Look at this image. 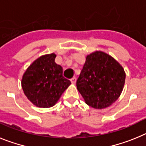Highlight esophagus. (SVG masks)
<instances>
[{
  "mask_svg": "<svg viewBox=\"0 0 146 146\" xmlns=\"http://www.w3.org/2000/svg\"><path fill=\"white\" fill-rule=\"evenodd\" d=\"M70 82H71L73 84H75L76 82V77H73V78L70 79Z\"/></svg>",
  "mask_w": 146,
  "mask_h": 146,
  "instance_id": "esophagus-1",
  "label": "esophagus"
}]
</instances>
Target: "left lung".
<instances>
[{
  "label": "left lung",
  "mask_w": 146,
  "mask_h": 146,
  "mask_svg": "<svg viewBox=\"0 0 146 146\" xmlns=\"http://www.w3.org/2000/svg\"><path fill=\"white\" fill-rule=\"evenodd\" d=\"M126 73L111 56L95 51L87 56L76 87L85 103L92 108L104 109L117 100L123 89Z\"/></svg>",
  "instance_id": "obj_1"
}]
</instances>
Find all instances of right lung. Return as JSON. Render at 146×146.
Returning a JSON list of instances; mask_svg holds the SVG:
<instances>
[{"mask_svg": "<svg viewBox=\"0 0 146 146\" xmlns=\"http://www.w3.org/2000/svg\"><path fill=\"white\" fill-rule=\"evenodd\" d=\"M56 56L54 53L41 56L23 76L21 85L24 94L38 107L54 106L71 84L62 76V68L55 62Z\"/></svg>", "mask_w": 146, "mask_h": 146, "instance_id": "add662e5", "label": "right lung"}]
</instances>
